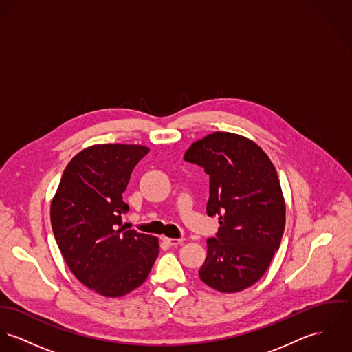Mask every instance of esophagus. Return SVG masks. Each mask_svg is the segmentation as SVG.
<instances>
[{
  "label": "esophagus",
  "mask_w": 352,
  "mask_h": 352,
  "mask_svg": "<svg viewBox=\"0 0 352 352\" xmlns=\"http://www.w3.org/2000/svg\"><path fill=\"white\" fill-rule=\"evenodd\" d=\"M162 241L166 243V245H169V246H172V248H176V246H180V245H183V242H184V239L183 238H162Z\"/></svg>",
  "instance_id": "obj_1"
}]
</instances>
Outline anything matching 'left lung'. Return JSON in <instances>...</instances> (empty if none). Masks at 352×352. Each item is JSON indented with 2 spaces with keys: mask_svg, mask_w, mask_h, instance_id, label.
Masks as SVG:
<instances>
[{
  "mask_svg": "<svg viewBox=\"0 0 352 352\" xmlns=\"http://www.w3.org/2000/svg\"><path fill=\"white\" fill-rule=\"evenodd\" d=\"M184 160L210 176L208 217H218L217 236L207 239L200 280L219 292L254 285L278 250L285 201L277 170L252 140L217 131L193 142Z\"/></svg>",
  "mask_w": 352,
  "mask_h": 352,
  "instance_id": "8db88e82",
  "label": "left lung"
}]
</instances>
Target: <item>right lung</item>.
Returning <instances> with one entry per match:
<instances>
[{
	"label": "right lung",
	"mask_w": 352,
	"mask_h": 352,
	"mask_svg": "<svg viewBox=\"0 0 352 352\" xmlns=\"http://www.w3.org/2000/svg\"><path fill=\"white\" fill-rule=\"evenodd\" d=\"M149 153L142 145L102 144L79 152L64 169L51 203L56 243L72 274L104 297L138 288L159 256V239L125 230L121 215L130 175Z\"/></svg>",
	"instance_id": "add662e5"
}]
</instances>
